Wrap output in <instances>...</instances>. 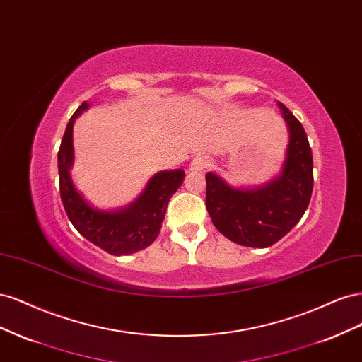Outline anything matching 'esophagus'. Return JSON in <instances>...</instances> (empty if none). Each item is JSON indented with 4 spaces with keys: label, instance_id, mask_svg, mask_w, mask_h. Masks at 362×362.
<instances>
[{
    "label": "esophagus",
    "instance_id": "esophagus-1",
    "mask_svg": "<svg viewBox=\"0 0 362 362\" xmlns=\"http://www.w3.org/2000/svg\"><path fill=\"white\" fill-rule=\"evenodd\" d=\"M210 166V158L205 156H196L190 163V170L193 172H202Z\"/></svg>",
    "mask_w": 362,
    "mask_h": 362
}]
</instances>
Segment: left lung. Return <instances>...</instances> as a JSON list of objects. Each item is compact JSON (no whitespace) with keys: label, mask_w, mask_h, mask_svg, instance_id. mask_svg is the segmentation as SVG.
Listing matches in <instances>:
<instances>
[{"label":"left lung","mask_w":362,"mask_h":362,"mask_svg":"<svg viewBox=\"0 0 362 362\" xmlns=\"http://www.w3.org/2000/svg\"><path fill=\"white\" fill-rule=\"evenodd\" d=\"M288 125L287 157L278 178L257 189H234L208 172L205 205L214 226L231 242L269 247L298 223L313 194V152L305 129L288 108L278 103Z\"/></svg>","instance_id":"8db88e82"}]
</instances>
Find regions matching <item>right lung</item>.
<instances>
[{"label": "right lung", "mask_w": 362, "mask_h": 362, "mask_svg": "<svg viewBox=\"0 0 362 362\" xmlns=\"http://www.w3.org/2000/svg\"><path fill=\"white\" fill-rule=\"evenodd\" d=\"M83 103L69 119L59 149L60 198L71 223L90 243L110 255H128L148 247L160 234L166 206L172 194L180 189L184 170H163L156 173L139 198L119 211H101L90 206L76 192L69 169L74 163L72 127L86 108Z\"/></svg>", "instance_id": "1"}]
</instances>
